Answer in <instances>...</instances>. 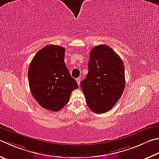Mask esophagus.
Masks as SVG:
<instances>
[{"label": "esophagus", "mask_w": 159, "mask_h": 159, "mask_svg": "<svg viewBox=\"0 0 159 159\" xmlns=\"http://www.w3.org/2000/svg\"><path fill=\"white\" fill-rule=\"evenodd\" d=\"M76 82L78 83V85H80V78H78L76 79Z\"/></svg>", "instance_id": "obj_1"}]
</instances>
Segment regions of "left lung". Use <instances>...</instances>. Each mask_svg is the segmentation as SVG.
Segmentation results:
<instances>
[{
	"label": "left lung",
	"instance_id": "left-lung-1",
	"mask_svg": "<svg viewBox=\"0 0 159 159\" xmlns=\"http://www.w3.org/2000/svg\"><path fill=\"white\" fill-rule=\"evenodd\" d=\"M125 87V66L120 57L108 46L92 48L88 74L80 83L88 107L96 113L110 111L122 96Z\"/></svg>",
	"mask_w": 159,
	"mask_h": 159
}]
</instances>
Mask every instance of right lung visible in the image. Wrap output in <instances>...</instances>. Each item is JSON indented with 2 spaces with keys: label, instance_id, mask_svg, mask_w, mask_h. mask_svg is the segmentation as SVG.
Masks as SVG:
<instances>
[{
  "label": "right lung",
  "instance_id": "1",
  "mask_svg": "<svg viewBox=\"0 0 159 159\" xmlns=\"http://www.w3.org/2000/svg\"><path fill=\"white\" fill-rule=\"evenodd\" d=\"M65 48L47 45L36 53L28 68L32 95L45 109L58 111L69 102L79 85L65 63Z\"/></svg>",
  "mask_w": 159,
  "mask_h": 159
}]
</instances>
